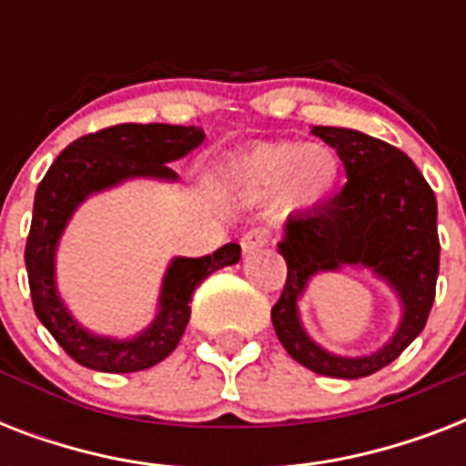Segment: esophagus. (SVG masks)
Masks as SVG:
<instances>
[{"instance_id":"esophagus-1","label":"esophagus","mask_w":466,"mask_h":466,"mask_svg":"<svg viewBox=\"0 0 466 466\" xmlns=\"http://www.w3.org/2000/svg\"><path fill=\"white\" fill-rule=\"evenodd\" d=\"M268 229H266V227H254V229H248V232L241 237V251H244V254H254L258 248L268 247Z\"/></svg>"}]
</instances>
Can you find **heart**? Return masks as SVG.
I'll list each match as a JSON object with an SVG mask.
<instances>
[{
    "instance_id": "heart-1",
    "label": "heart",
    "mask_w": 466,
    "mask_h": 466,
    "mask_svg": "<svg viewBox=\"0 0 466 466\" xmlns=\"http://www.w3.org/2000/svg\"><path fill=\"white\" fill-rule=\"evenodd\" d=\"M340 161L333 149L307 142H263L234 155L222 168V183L244 200L278 196L288 212L314 210L331 196Z\"/></svg>"
}]
</instances>
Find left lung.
<instances>
[{
    "instance_id": "left-lung-1",
    "label": "left lung",
    "mask_w": 466,
    "mask_h": 466,
    "mask_svg": "<svg viewBox=\"0 0 466 466\" xmlns=\"http://www.w3.org/2000/svg\"><path fill=\"white\" fill-rule=\"evenodd\" d=\"M311 135L336 149L348 183L329 205L288 219L278 244L288 263V280L270 319L292 360L317 375L358 380L397 360L426 326L441 268L438 203L401 149L348 127L314 126ZM343 265L372 269L405 307L395 336L380 351L358 359L329 354L299 321L297 302L306 283L317 272Z\"/></svg>"
}]
</instances>
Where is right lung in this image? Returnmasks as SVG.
I'll use <instances>...</instances> for the list:
<instances>
[{
	"instance_id": "add662e5",
	"label": "right lung",
	"mask_w": 466,
	"mask_h": 466,
	"mask_svg": "<svg viewBox=\"0 0 466 466\" xmlns=\"http://www.w3.org/2000/svg\"><path fill=\"white\" fill-rule=\"evenodd\" d=\"M205 140L203 127L167 123H123L84 135L60 152L43 176L33 200L31 232L25 239V270L35 317L65 353L84 368L98 372H137L167 358L181 340L190 319V298L205 278L234 266L241 258L239 244H225L200 258H174L161 280L155 321L133 339H111L86 331L76 321L55 285V254L75 210L94 193L108 190L127 178L176 181L168 161L186 157Z\"/></svg>"
}]
</instances>
